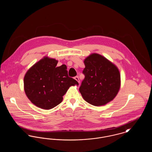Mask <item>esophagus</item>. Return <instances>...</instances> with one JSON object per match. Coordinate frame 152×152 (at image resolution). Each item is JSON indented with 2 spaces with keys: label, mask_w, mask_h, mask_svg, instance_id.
I'll return each mask as SVG.
<instances>
[{
  "label": "esophagus",
  "mask_w": 152,
  "mask_h": 152,
  "mask_svg": "<svg viewBox=\"0 0 152 152\" xmlns=\"http://www.w3.org/2000/svg\"><path fill=\"white\" fill-rule=\"evenodd\" d=\"M74 79L76 80L79 83H80L79 79V77H78V76H75V77H74Z\"/></svg>",
  "instance_id": "34e87169"
}]
</instances>
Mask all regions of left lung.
I'll list each match as a JSON object with an SVG mask.
<instances>
[{
  "label": "left lung",
  "mask_w": 152,
  "mask_h": 152,
  "mask_svg": "<svg viewBox=\"0 0 152 152\" xmlns=\"http://www.w3.org/2000/svg\"><path fill=\"white\" fill-rule=\"evenodd\" d=\"M85 77L79 88L83 97L94 106L112 101L120 87V75L116 65L100 55L93 53L84 60Z\"/></svg>",
  "instance_id": "1"
}]
</instances>
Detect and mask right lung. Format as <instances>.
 I'll list each match as a JSON object with an SVG mask.
<instances>
[{"mask_svg":"<svg viewBox=\"0 0 152 152\" xmlns=\"http://www.w3.org/2000/svg\"><path fill=\"white\" fill-rule=\"evenodd\" d=\"M54 58L44 57L26 73L24 79L26 94L36 106L50 109L63 100L69 87L79 85L76 80L68 76L65 64L57 66Z\"/></svg>","mask_w":152,"mask_h":152,"instance_id":"1","label":"right lung"}]
</instances>
